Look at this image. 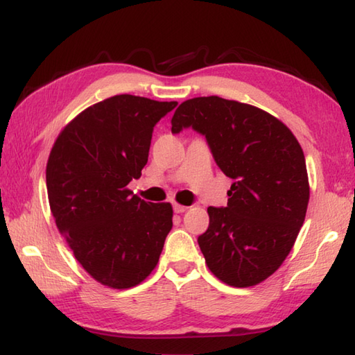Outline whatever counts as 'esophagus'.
Returning a JSON list of instances; mask_svg holds the SVG:
<instances>
[{"label": "esophagus", "instance_id": "esophagus-1", "mask_svg": "<svg viewBox=\"0 0 355 355\" xmlns=\"http://www.w3.org/2000/svg\"><path fill=\"white\" fill-rule=\"evenodd\" d=\"M187 209H189V207L182 206V205H177V202H175V205H173V212H175V214H183V212H186Z\"/></svg>", "mask_w": 355, "mask_h": 355}]
</instances>
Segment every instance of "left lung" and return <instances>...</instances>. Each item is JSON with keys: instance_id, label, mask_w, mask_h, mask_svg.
Here are the masks:
<instances>
[{"instance_id": "left-lung-1", "label": "left lung", "mask_w": 355, "mask_h": 355, "mask_svg": "<svg viewBox=\"0 0 355 355\" xmlns=\"http://www.w3.org/2000/svg\"><path fill=\"white\" fill-rule=\"evenodd\" d=\"M206 137L233 180L227 207H209L198 245L209 270L230 286L266 281L282 266L305 221L310 184L304 150L281 120L218 96L183 102L171 120Z\"/></svg>"}]
</instances>
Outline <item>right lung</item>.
Listing matches in <instances>:
<instances>
[{"mask_svg":"<svg viewBox=\"0 0 355 355\" xmlns=\"http://www.w3.org/2000/svg\"><path fill=\"white\" fill-rule=\"evenodd\" d=\"M175 107L112 96L74 117L49 155L45 180L58 229L87 273L110 288L145 281L172 229L171 202H146L128 184L148 163L155 123Z\"/></svg>","mask_w":355,"mask_h":355,"instance_id":"right-lung-1","label":"right lung"}]
</instances>
